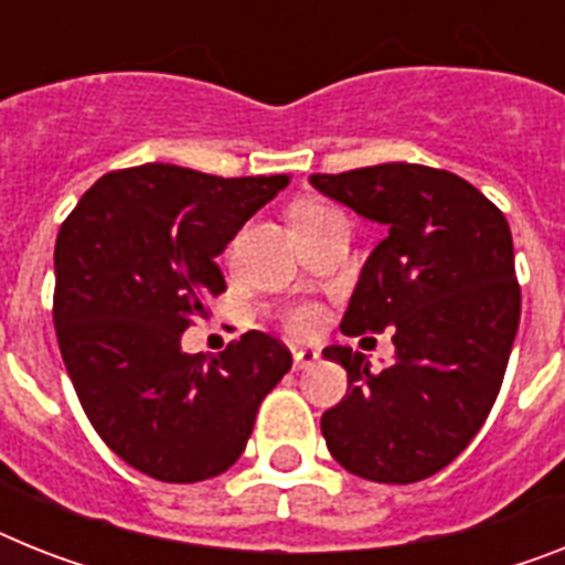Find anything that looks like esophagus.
I'll return each instance as SVG.
<instances>
[{"mask_svg": "<svg viewBox=\"0 0 565 565\" xmlns=\"http://www.w3.org/2000/svg\"><path fill=\"white\" fill-rule=\"evenodd\" d=\"M317 361H320L317 349H294V370H309Z\"/></svg>", "mask_w": 565, "mask_h": 565, "instance_id": "esophagus-1", "label": "esophagus"}]
</instances>
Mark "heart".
<instances>
[{
	"label": "heart",
	"mask_w": 565,
	"mask_h": 565,
	"mask_svg": "<svg viewBox=\"0 0 565 565\" xmlns=\"http://www.w3.org/2000/svg\"><path fill=\"white\" fill-rule=\"evenodd\" d=\"M288 326H291L294 332H300V334L311 332V329L317 326V311L315 309H297L291 315V320H288Z\"/></svg>",
	"instance_id": "b5f03b06"
}]
</instances>
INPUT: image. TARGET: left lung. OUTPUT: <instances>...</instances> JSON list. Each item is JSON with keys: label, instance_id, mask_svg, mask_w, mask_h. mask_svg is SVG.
I'll list each match as a JSON object with an SVG mask.
<instances>
[{"label": "left lung", "instance_id": "1", "mask_svg": "<svg viewBox=\"0 0 565 565\" xmlns=\"http://www.w3.org/2000/svg\"><path fill=\"white\" fill-rule=\"evenodd\" d=\"M309 181L386 227L340 329L395 326V361L381 372L349 347L323 349L349 375L343 401L320 418L329 454L370 482L433 477L470 445L500 395L520 326L511 227L473 184L433 167L395 161Z\"/></svg>", "mask_w": 565, "mask_h": 565}]
</instances>
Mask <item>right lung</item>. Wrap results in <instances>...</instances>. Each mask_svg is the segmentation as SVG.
Instances as JSON below:
<instances>
[{"mask_svg":"<svg viewBox=\"0 0 565 565\" xmlns=\"http://www.w3.org/2000/svg\"><path fill=\"white\" fill-rule=\"evenodd\" d=\"M288 184L175 164L106 172L54 245V329L97 436L161 482H202L239 459L263 398L291 370L277 338L248 332L218 358L181 334L225 291L216 256Z\"/></svg>","mask_w":565,"mask_h":565,"instance_id":"right-lung-1","label":"right lung"}]
</instances>
